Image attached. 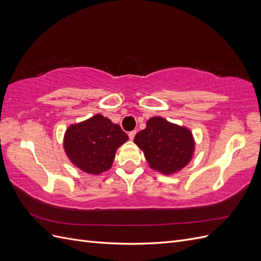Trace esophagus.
<instances>
[{
	"label": "esophagus",
	"instance_id": "1",
	"mask_svg": "<svg viewBox=\"0 0 261 261\" xmlns=\"http://www.w3.org/2000/svg\"><path fill=\"white\" fill-rule=\"evenodd\" d=\"M135 135H136V130H132V132H129L128 133V137H129V139H134V137H135Z\"/></svg>",
	"mask_w": 261,
	"mask_h": 261
}]
</instances>
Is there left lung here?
<instances>
[{
  "label": "left lung",
  "instance_id": "8db88e82",
  "mask_svg": "<svg viewBox=\"0 0 261 261\" xmlns=\"http://www.w3.org/2000/svg\"><path fill=\"white\" fill-rule=\"evenodd\" d=\"M134 141L144 150L150 167L164 174L185 167L194 151L191 132L158 116L150 118L147 127L136 134Z\"/></svg>",
  "mask_w": 261,
  "mask_h": 261
}]
</instances>
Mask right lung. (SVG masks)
<instances>
[{
    "mask_svg": "<svg viewBox=\"0 0 261 261\" xmlns=\"http://www.w3.org/2000/svg\"><path fill=\"white\" fill-rule=\"evenodd\" d=\"M127 139L120 125L98 114L70 126L65 134L64 148L76 167L89 174H99L111 167L116 149Z\"/></svg>",
    "mask_w": 261,
    "mask_h": 261,
    "instance_id": "obj_1",
    "label": "right lung"
}]
</instances>
